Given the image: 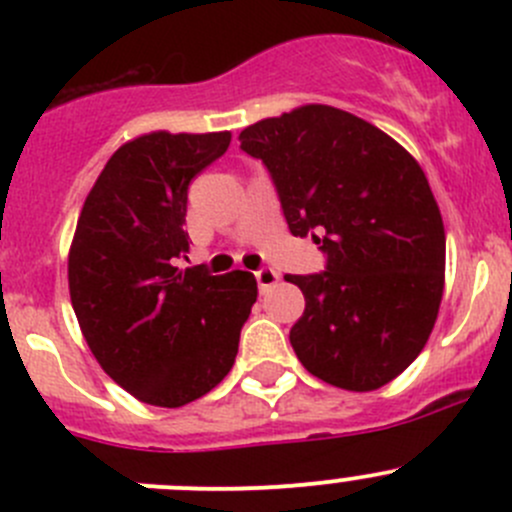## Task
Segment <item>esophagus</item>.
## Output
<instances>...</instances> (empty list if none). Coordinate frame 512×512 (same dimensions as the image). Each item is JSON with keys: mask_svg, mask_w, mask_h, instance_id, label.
Masks as SVG:
<instances>
[{"mask_svg": "<svg viewBox=\"0 0 512 512\" xmlns=\"http://www.w3.org/2000/svg\"><path fill=\"white\" fill-rule=\"evenodd\" d=\"M255 280H257V287H260V292H265V289H270L272 285H277V282H280V275H277L275 270H267V267H262V270L255 272Z\"/></svg>", "mask_w": 512, "mask_h": 512, "instance_id": "esophagus-1", "label": "esophagus"}]
</instances>
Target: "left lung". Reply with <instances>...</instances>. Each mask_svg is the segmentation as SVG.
Here are the masks:
<instances>
[{
  "instance_id": "1",
  "label": "left lung",
  "mask_w": 512,
  "mask_h": 512,
  "mask_svg": "<svg viewBox=\"0 0 512 512\" xmlns=\"http://www.w3.org/2000/svg\"><path fill=\"white\" fill-rule=\"evenodd\" d=\"M240 148L270 170L289 232L327 252L319 275L285 277L304 294L297 359L339 389L389 384L426 347L446 280V230L418 160L324 103L252 123Z\"/></svg>"
}]
</instances>
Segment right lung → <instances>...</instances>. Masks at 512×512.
<instances>
[{
  "label": "right lung",
  "instance_id": "obj_1",
  "mask_svg": "<svg viewBox=\"0 0 512 512\" xmlns=\"http://www.w3.org/2000/svg\"><path fill=\"white\" fill-rule=\"evenodd\" d=\"M230 131H153L123 143L86 195L69 247V294L101 369L138 401L178 409L232 369L255 275L175 267L188 252V185Z\"/></svg>",
  "mask_w": 512,
  "mask_h": 512
}]
</instances>
